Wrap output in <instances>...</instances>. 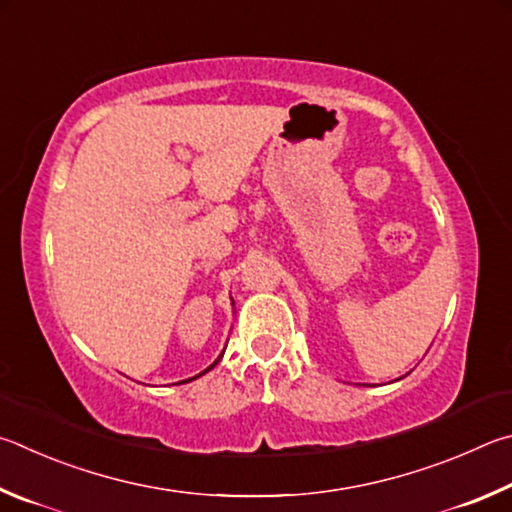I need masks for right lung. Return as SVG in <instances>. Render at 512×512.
Segmentation results:
<instances>
[{"mask_svg": "<svg viewBox=\"0 0 512 512\" xmlns=\"http://www.w3.org/2000/svg\"><path fill=\"white\" fill-rule=\"evenodd\" d=\"M222 355H224V351H222V353H220V357H222ZM220 357H218V360H215V362H213V364H211V366H209V369H204V371H202V373H200V375H204V373H206V371H211V369H213V366H215V364H218V362H220ZM200 375H195V378H200ZM195 378H188V380H184V382H191V380H195ZM179 384H182V382H179Z\"/></svg>", "mask_w": 512, "mask_h": 512, "instance_id": "right-lung-1", "label": "right lung"}]
</instances>
